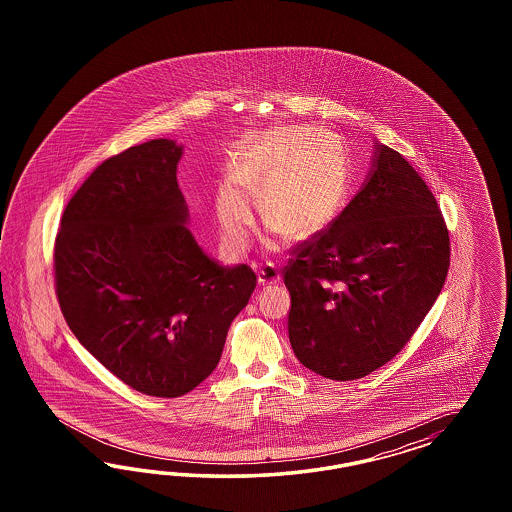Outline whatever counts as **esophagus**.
Segmentation results:
<instances>
[{"label":"esophagus","mask_w":512,"mask_h":512,"mask_svg":"<svg viewBox=\"0 0 512 512\" xmlns=\"http://www.w3.org/2000/svg\"><path fill=\"white\" fill-rule=\"evenodd\" d=\"M257 278H259V283H261L263 287H272V285L279 283L281 274H279L276 264L266 263L257 268Z\"/></svg>","instance_id":"obj_1"}]
</instances>
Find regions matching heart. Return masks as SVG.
Returning <instances> with one entry per match:
<instances>
[{
	"label": "heart",
	"instance_id": "heart-1",
	"mask_svg": "<svg viewBox=\"0 0 512 512\" xmlns=\"http://www.w3.org/2000/svg\"><path fill=\"white\" fill-rule=\"evenodd\" d=\"M234 184L219 189V229L229 248L242 253L253 229L251 199L259 193L264 223L289 238L315 234L347 201L351 161L340 139L310 127H287L251 144L231 165Z\"/></svg>",
	"mask_w": 512,
	"mask_h": 512
}]
</instances>
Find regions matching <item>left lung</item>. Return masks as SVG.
<instances>
[{
  "instance_id": "left-lung-1",
  "label": "left lung",
  "mask_w": 512,
  "mask_h": 512,
  "mask_svg": "<svg viewBox=\"0 0 512 512\" xmlns=\"http://www.w3.org/2000/svg\"><path fill=\"white\" fill-rule=\"evenodd\" d=\"M449 264L434 193L400 152L377 144L355 199L291 248L283 268L296 358L334 381L381 368L434 306Z\"/></svg>"
}]
</instances>
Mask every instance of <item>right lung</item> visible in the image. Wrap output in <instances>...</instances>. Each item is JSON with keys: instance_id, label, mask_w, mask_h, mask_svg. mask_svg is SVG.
<instances>
[{"instance_id": "obj_1", "label": "right lung", "mask_w": 512, "mask_h": 512, "mask_svg": "<svg viewBox=\"0 0 512 512\" xmlns=\"http://www.w3.org/2000/svg\"><path fill=\"white\" fill-rule=\"evenodd\" d=\"M182 148L157 139L105 159L63 210L54 285L78 341L127 387L178 398L221 358L257 285L223 268L187 231L176 182Z\"/></svg>"}]
</instances>
